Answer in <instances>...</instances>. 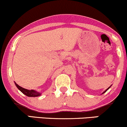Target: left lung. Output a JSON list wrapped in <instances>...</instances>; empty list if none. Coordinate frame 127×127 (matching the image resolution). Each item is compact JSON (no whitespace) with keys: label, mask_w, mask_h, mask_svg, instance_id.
I'll list each match as a JSON object with an SVG mask.
<instances>
[{"label":"left lung","mask_w":127,"mask_h":127,"mask_svg":"<svg viewBox=\"0 0 127 127\" xmlns=\"http://www.w3.org/2000/svg\"><path fill=\"white\" fill-rule=\"evenodd\" d=\"M110 87H109V88H107V89L106 91H104V92H102V94H104V93H105V92H106V91H107V90H108V89H109L110 88Z\"/></svg>","instance_id":"8db88e82"}]
</instances>
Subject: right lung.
I'll return each mask as SVG.
<instances>
[{
  "instance_id": "right-lung-1",
  "label": "right lung",
  "mask_w": 127,
  "mask_h": 127,
  "mask_svg": "<svg viewBox=\"0 0 127 127\" xmlns=\"http://www.w3.org/2000/svg\"><path fill=\"white\" fill-rule=\"evenodd\" d=\"M15 85H16L17 88L23 94H24L26 95V96H30V97H35V96H38L41 95V93L38 92L36 91L33 90V89H32V90H28V89H25V88L20 86L19 85H18L15 82Z\"/></svg>"
}]
</instances>
